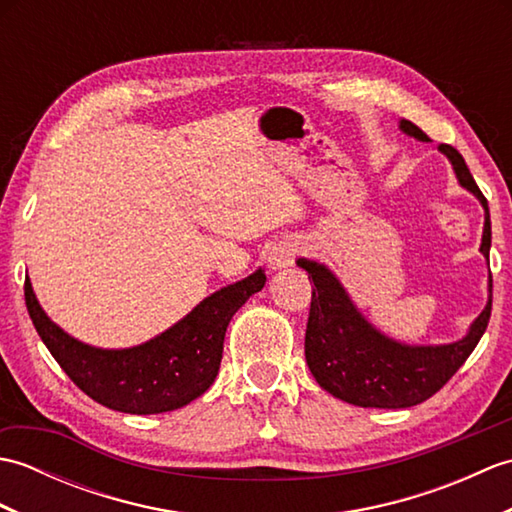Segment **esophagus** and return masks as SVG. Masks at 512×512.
I'll return each mask as SVG.
<instances>
[{
	"label": "esophagus",
	"instance_id": "obj_1",
	"mask_svg": "<svg viewBox=\"0 0 512 512\" xmlns=\"http://www.w3.org/2000/svg\"><path fill=\"white\" fill-rule=\"evenodd\" d=\"M297 253H299V246L295 242H279L273 246V250H270L268 266L273 270L288 268L292 262H295Z\"/></svg>",
	"mask_w": 512,
	"mask_h": 512
}]
</instances>
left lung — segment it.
<instances>
[{
  "mask_svg": "<svg viewBox=\"0 0 512 512\" xmlns=\"http://www.w3.org/2000/svg\"><path fill=\"white\" fill-rule=\"evenodd\" d=\"M400 129L418 140H429L418 125L405 118L400 121ZM438 149L451 160L462 187L469 189L484 206L486 217L480 250L488 259L491 250L488 202L460 151L451 145H440ZM297 264L312 279L310 284H314L306 328V361L310 372L325 391L356 407L405 409L431 398L471 356L491 319L493 275L488 279L491 295L486 308L462 341L449 345H405L378 332L356 310L339 279L323 264L310 259H299Z\"/></svg>",
  "mask_w": 512,
  "mask_h": 512,
  "instance_id": "left-lung-1",
  "label": "left lung"
}]
</instances>
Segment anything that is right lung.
<instances>
[{
    "label": "right lung",
    "mask_w": 512,
    "mask_h": 512,
    "mask_svg": "<svg viewBox=\"0 0 512 512\" xmlns=\"http://www.w3.org/2000/svg\"><path fill=\"white\" fill-rule=\"evenodd\" d=\"M266 284L264 270L213 292L156 339L129 350L85 345L54 325L26 277V308L41 341L72 383L99 405L123 413L173 411L202 396L220 369L233 314Z\"/></svg>",
    "instance_id": "right-lung-1"
}]
</instances>
